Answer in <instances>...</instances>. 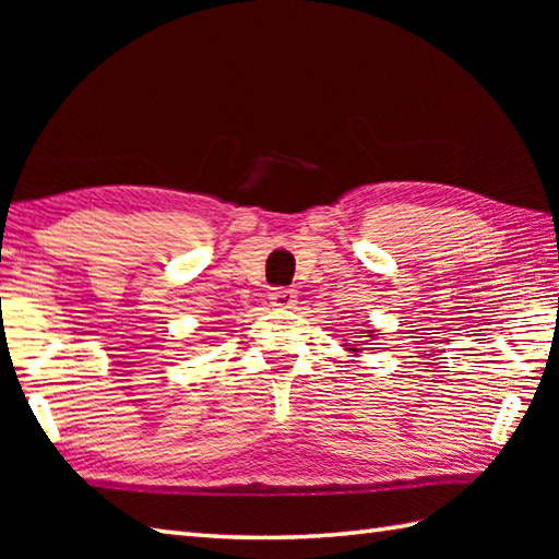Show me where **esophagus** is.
Segmentation results:
<instances>
[{
    "mask_svg": "<svg viewBox=\"0 0 559 559\" xmlns=\"http://www.w3.org/2000/svg\"><path fill=\"white\" fill-rule=\"evenodd\" d=\"M269 300L273 307H278V310H290V307L298 302V293L293 288H273L269 293Z\"/></svg>",
    "mask_w": 559,
    "mask_h": 559,
    "instance_id": "34e87169",
    "label": "esophagus"
}]
</instances>
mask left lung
Returning <instances> with one entry per match:
<instances>
[{
  "mask_svg": "<svg viewBox=\"0 0 559 559\" xmlns=\"http://www.w3.org/2000/svg\"><path fill=\"white\" fill-rule=\"evenodd\" d=\"M348 350H353V353H358V350H362V348H348Z\"/></svg>",
  "mask_w": 559,
  "mask_h": 559,
  "instance_id": "left-lung-1",
  "label": "left lung"
}]
</instances>
